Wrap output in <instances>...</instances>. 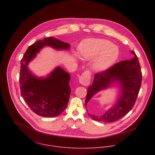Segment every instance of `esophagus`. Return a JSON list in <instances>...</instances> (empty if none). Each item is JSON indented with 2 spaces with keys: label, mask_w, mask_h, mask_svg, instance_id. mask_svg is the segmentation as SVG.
<instances>
[{
  "label": "esophagus",
  "mask_w": 155,
  "mask_h": 155,
  "mask_svg": "<svg viewBox=\"0 0 155 155\" xmlns=\"http://www.w3.org/2000/svg\"><path fill=\"white\" fill-rule=\"evenodd\" d=\"M79 82L81 84L87 86L90 84L91 81V73L88 70L85 71L79 77Z\"/></svg>",
  "instance_id": "obj_1"
}]
</instances>
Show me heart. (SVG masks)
Here are the masks:
<instances>
[{"label":"heart","mask_w":155,"mask_h":155,"mask_svg":"<svg viewBox=\"0 0 155 155\" xmlns=\"http://www.w3.org/2000/svg\"><path fill=\"white\" fill-rule=\"evenodd\" d=\"M81 52L85 58L98 57L94 64L96 70L101 71L107 69L115 62L119 56V49L113 45L110 41L101 39H90L83 44Z\"/></svg>","instance_id":"b5f03b06"}]
</instances>
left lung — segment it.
<instances>
[{
  "mask_svg": "<svg viewBox=\"0 0 155 155\" xmlns=\"http://www.w3.org/2000/svg\"><path fill=\"white\" fill-rule=\"evenodd\" d=\"M131 53L134 54L131 60L120 61L106 70L95 74L93 83L87 90L85 106L93 95L108 88L113 82H119L122 92L116 104L104 114L95 115L88 112L94 120L112 122L120 119L133 109L141 87L142 73L137 55L134 51Z\"/></svg>",
  "mask_w": 155,
  "mask_h": 155,
  "instance_id": "8db88e82",
  "label": "left lung"
}]
</instances>
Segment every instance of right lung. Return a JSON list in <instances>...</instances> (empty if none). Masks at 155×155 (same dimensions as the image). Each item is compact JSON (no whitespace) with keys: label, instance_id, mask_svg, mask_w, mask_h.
Instances as JSON below:
<instances>
[{"label":"right lung","instance_id":"1","mask_svg":"<svg viewBox=\"0 0 155 155\" xmlns=\"http://www.w3.org/2000/svg\"><path fill=\"white\" fill-rule=\"evenodd\" d=\"M45 45L57 49H66L70 45L53 37L45 38L30 46L21 60L20 87L21 94L30 109L36 114L48 117L60 114L66 108L71 88L70 74L57 67L45 79L37 78L27 66Z\"/></svg>","mask_w":155,"mask_h":155}]
</instances>
